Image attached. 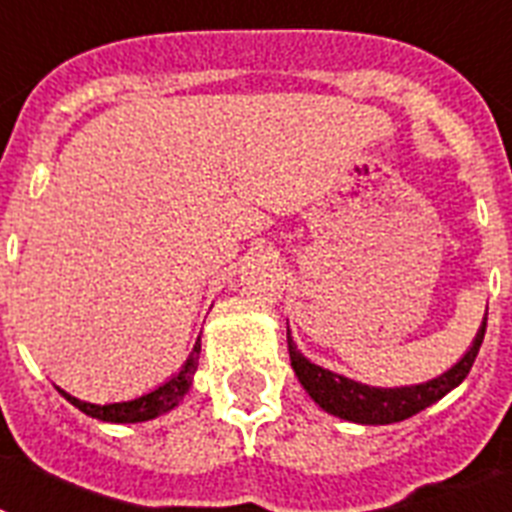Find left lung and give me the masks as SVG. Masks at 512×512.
<instances>
[{"instance_id":"1","label":"left lung","mask_w":512,"mask_h":512,"mask_svg":"<svg viewBox=\"0 0 512 512\" xmlns=\"http://www.w3.org/2000/svg\"><path fill=\"white\" fill-rule=\"evenodd\" d=\"M486 323L476 334V342L458 365H452L450 371L439 378H431L426 384L418 386H400V389H376V386L357 384L352 378H344L339 373L323 371L321 365H313L302 352L294 347L292 336L286 331L289 342V357L292 368L297 373L299 384L305 386L307 394L331 415L347 418L352 423H368V426H384V423L405 421L410 415L421 413L436 400H442L444 394L452 392L473 368V360L479 355L481 342H484Z\"/></svg>"}]
</instances>
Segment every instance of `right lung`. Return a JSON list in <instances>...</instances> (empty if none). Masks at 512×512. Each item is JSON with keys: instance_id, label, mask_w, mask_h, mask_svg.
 I'll return each instance as SVG.
<instances>
[{"instance_id": "1", "label": "right lung", "mask_w": 512, "mask_h": 512, "mask_svg": "<svg viewBox=\"0 0 512 512\" xmlns=\"http://www.w3.org/2000/svg\"><path fill=\"white\" fill-rule=\"evenodd\" d=\"M199 363V344L194 347L191 357L186 360V365L181 368L178 376H173L170 381H165L162 386H157L155 392L144 394L139 400L131 402H115V405H91V402H81L76 397H70V394L62 392V397L70 402V405H76L81 413L91 415V418H97V421H107V423H139V421H149V418H157V415L168 413L178 402L184 400V394L189 392L191 378H194V371H197Z\"/></svg>"}]
</instances>
